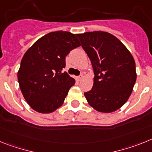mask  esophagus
I'll use <instances>...</instances> for the list:
<instances>
[{
    "label": "esophagus",
    "mask_w": 152,
    "mask_h": 152,
    "mask_svg": "<svg viewBox=\"0 0 152 152\" xmlns=\"http://www.w3.org/2000/svg\"><path fill=\"white\" fill-rule=\"evenodd\" d=\"M82 79H83V76H80L76 77V80H77V81H80Z\"/></svg>",
    "instance_id": "1"
}]
</instances>
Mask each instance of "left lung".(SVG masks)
<instances>
[{
    "instance_id": "obj_1",
    "label": "left lung",
    "mask_w": 152,
    "mask_h": 152,
    "mask_svg": "<svg viewBox=\"0 0 152 152\" xmlns=\"http://www.w3.org/2000/svg\"><path fill=\"white\" fill-rule=\"evenodd\" d=\"M94 71L92 89L84 93L88 103L100 113L118 110L131 96L135 81V63L118 38L103 31L77 34Z\"/></svg>"
}]
</instances>
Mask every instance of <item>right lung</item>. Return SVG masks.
<instances>
[{
    "instance_id": "right-lung-1",
    "label": "right lung",
    "mask_w": 152,
    "mask_h": 152,
    "mask_svg": "<svg viewBox=\"0 0 152 152\" xmlns=\"http://www.w3.org/2000/svg\"><path fill=\"white\" fill-rule=\"evenodd\" d=\"M80 46L75 34L60 30L39 38L25 53L18 79L25 100L34 110L50 113L63 105L76 82L66 72H62L66 56Z\"/></svg>"
}]
</instances>
